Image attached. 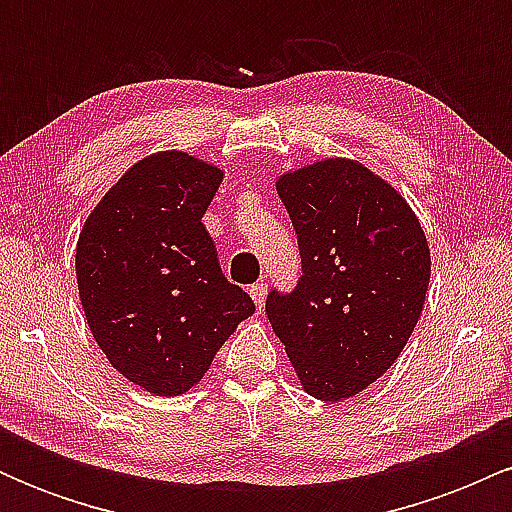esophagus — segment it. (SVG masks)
I'll list each match as a JSON object with an SVG mask.
<instances>
[{"mask_svg":"<svg viewBox=\"0 0 512 512\" xmlns=\"http://www.w3.org/2000/svg\"><path fill=\"white\" fill-rule=\"evenodd\" d=\"M250 296H252V301H255L257 308H262L264 298H267V284H262V281H257V284H252V286H250Z\"/></svg>","mask_w":512,"mask_h":512,"instance_id":"34e87169","label":"esophagus"}]
</instances>
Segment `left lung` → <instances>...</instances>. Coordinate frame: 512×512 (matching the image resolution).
<instances>
[{"mask_svg": "<svg viewBox=\"0 0 512 512\" xmlns=\"http://www.w3.org/2000/svg\"><path fill=\"white\" fill-rule=\"evenodd\" d=\"M301 248L291 296L269 293L267 317L301 387L342 402L390 370L407 346L431 281L419 216L361 161L320 158L276 178Z\"/></svg>", "mask_w": 512, "mask_h": 512, "instance_id": "8db88e82", "label": "left lung"}]
</instances>
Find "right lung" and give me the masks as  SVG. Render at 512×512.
<instances>
[{"mask_svg":"<svg viewBox=\"0 0 512 512\" xmlns=\"http://www.w3.org/2000/svg\"><path fill=\"white\" fill-rule=\"evenodd\" d=\"M223 168L168 149L139 158L101 197L76 240V284L96 344L117 373L158 397L204 378L255 313L221 274L204 228Z\"/></svg>","mask_w":512,"mask_h":512,"instance_id":"obj_1","label":"right lung"}]
</instances>
